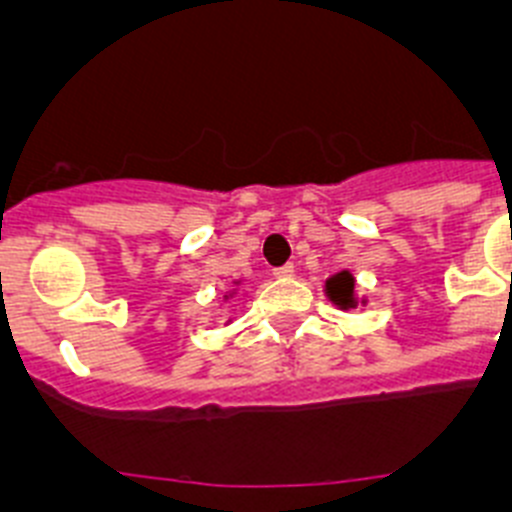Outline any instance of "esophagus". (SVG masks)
<instances>
[{"label": "esophagus", "instance_id": "34e87169", "mask_svg": "<svg viewBox=\"0 0 512 512\" xmlns=\"http://www.w3.org/2000/svg\"><path fill=\"white\" fill-rule=\"evenodd\" d=\"M272 275H275V278H293L295 275V265H283V267H275V270H272Z\"/></svg>", "mask_w": 512, "mask_h": 512}]
</instances>
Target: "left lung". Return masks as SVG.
I'll use <instances>...</instances> for the list:
<instances>
[{
  "instance_id": "8db88e82",
  "label": "left lung",
  "mask_w": 512,
  "mask_h": 512,
  "mask_svg": "<svg viewBox=\"0 0 512 512\" xmlns=\"http://www.w3.org/2000/svg\"><path fill=\"white\" fill-rule=\"evenodd\" d=\"M323 290H326V298L341 310L356 308L358 303H369L364 295L356 293V278H353L351 270H341L336 272V275H331V278L326 280V285H323Z\"/></svg>"
}]
</instances>
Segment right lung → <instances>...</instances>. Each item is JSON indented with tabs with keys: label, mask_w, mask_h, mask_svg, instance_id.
<instances>
[{
	"label": "right lung",
	"mask_w": 512,
	"mask_h": 512,
	"mask_svg": "<svg viewBox=\"0 0 512 512\" xmlns=\"http://www.w3.org/2000/svg\"><path fill=\"white\" fill-rule=\"evenodd\" d=\"M240 283H242V280H234V285H240ZM234 293H237V290H229V293H227V295H224V300L234 298ZM229 323H232V321H229Z\"/></svg>",
	"instance_id": "add662e5"
}]
</instances>
